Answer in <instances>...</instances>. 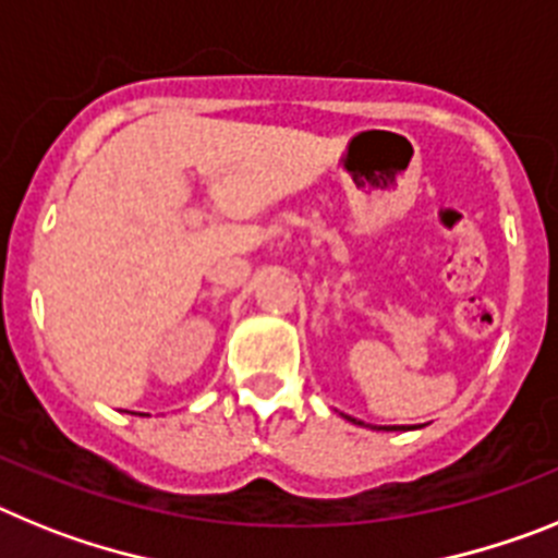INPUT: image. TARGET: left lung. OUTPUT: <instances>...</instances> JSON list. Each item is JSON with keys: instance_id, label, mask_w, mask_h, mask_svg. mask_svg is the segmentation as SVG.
<instances>
[{"instance_id": "8db88e82", "label": "left lung", "mask_w": 558, "mask_h": 558, "mask_svg": "<svg viewBox=\"0 0 558 558\" xmlns=\"http://www.w3.org/2000/svg\"><path fill=\"white\" fill-rule=\"evenodd\" d=\"M399 429H404V426H399Z\"/></svg>"}]
</instances>
